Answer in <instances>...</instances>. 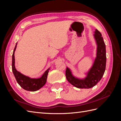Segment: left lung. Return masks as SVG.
Segmentation results:
<instances>
[{
	"instance_id": "8db88e82",
	"label": "left lung",
	"mask_w": 121,
	"mask_h": 121,
	"mask_svg": "<svg viewBox=\"0 0 121 121\" xmlns=\"http://www.w3.org/2000/svg\"><path fill=\"white\" fill-rule=\"evenodd\" d=\"M94 37L97 44V57L87 77L84 79H78L73 76L69 69L67 68L65 76L68 81L72 85L79 88L88 89L92 88L99 82L103 76L106 66V49L105 44L100 32L95 29Z\"/></svg>"
}]
</instances>
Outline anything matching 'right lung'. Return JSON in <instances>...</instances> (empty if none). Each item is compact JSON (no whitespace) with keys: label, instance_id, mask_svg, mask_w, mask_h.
<instances>
[{"label":"right lung","instance_id":"obj_1","mask_svg":"<svg viewBox=\"0 0 121 121\" xmlns=\"http://www.w3.org/2000/svg\"><path fill=\"white\" fill-rule=\"evenodd\" d=\"M17 43L14 47V49L12 56V71L13 74L15 77L17 83L19 84L20 86L26 90L30 91H35L41 88L45 85L47 78V75L49 72L48 69L45 72L41 78L38 79H31L28 77L23 75L19 72H17L14 67V51H15L17 47Z\"/></svg>","mask_w":121,"mask_h":121}]
</instances>
